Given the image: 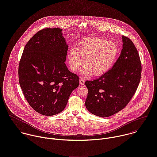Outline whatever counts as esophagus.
I'll list each match as a JSON object with an SVG mask.
<instances>
[{"mask_svg": "<svg viewBox=\"0 0 157 157\" xmlns=\"http://www.w3.org/2000/svg\"><path fill=\"white\" fill-rule=\"evenodd\" d=\"M84 82H85V81H84V79H83L82 78H81V79H79V83H80L81 85H84Z\"/></svg>", "mask_w": 157, "mask_h": 157, "instance_id": "esophagus-1", "label": "esophagus"}]
</instances>
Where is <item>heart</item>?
Segmentation results:
<instances>
[{"label": "heart", "instance_id": "heart-1", "mask_svg": "<svg viewBox=\"0 0 157 157\" xmlns=\"http://www.w3.org/2000/svg\"><path fill=\"white\" fill-rule=\"evenodd\" d=\"M118 54V45L113 41L92 37L78 42L76 48H70L68 52V59L71 70L78 71L84 65L82 70L84 75L92 73L101 76L107 73L112 67Z\"/></svg>", "mask_w": 157, "mask_h": 157}]
</instances>
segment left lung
<instances>
[{
    "mask_svg": "<svg viewBox=\"0 0 157 157\" xmlns=\"http://www.w3.org/2000/svg\"><path fill=\"white\" fill-rule=\"evenodd\" d=\"M123 49L113 67L92 81H86L87 109L100 117H109L123 110L134 96L141 77L142 66L132 41L123 36Z\"/></svg>",
    "mask_w": 157,
    "mask_h": 157,
    "instance_id": "left-lung-1",
    "label": "left lung"
}]
</instances>
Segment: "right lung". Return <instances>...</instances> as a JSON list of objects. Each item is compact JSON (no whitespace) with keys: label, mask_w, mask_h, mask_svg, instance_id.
I'll return each instance as SVG.
<instances>
[{"label":"right lung","mask_w":157,"mask_h":157,"mask_svg":"<svg viewBox=\"0 0 157 157\" xmlns=\"http://www.w3.org/2000/svg\"><path fill=\"white\" fill-rule=\"evenodd\" d=\"M68 45L60 28H44L26 44L18 67L19 83L29 105L52 116L65 108L79 78L65 63Z\"/></svg>","instance_id":"add662e5"}]
</instances>
